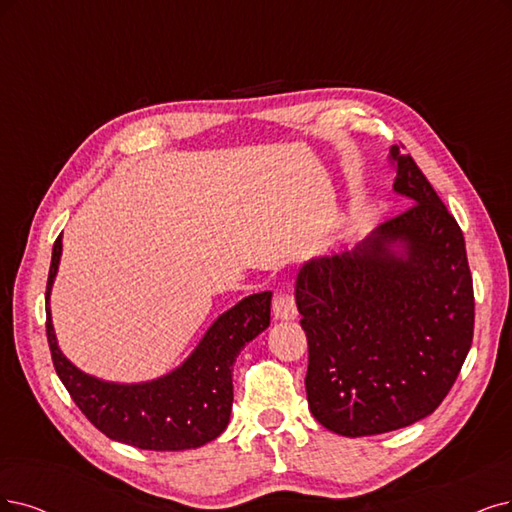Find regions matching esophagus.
Returning <instances> with one entry per match:
<instances>
[{
	"label": "esophagus",
	"instance_id": "34e87169",
	"mask_svg": "<svg viewBox=\"0 0 512 512\" xmlns=\"http://www.w3.org/2000/svg\"><path fill=\"white\" fill-rule=\"evenodd\" d=\"M272 312H274V318L278 320H291L297 316V306H295V295L291 289L287 287H280L274 295V301H272Z\"/></svg>",
	"mask_w": 512,
	"mask_h": 512
}]
</instances>
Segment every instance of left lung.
Masks as SVG:
<instances>
[{
    "mask_svg": "<svg viewBox=\"0 0 512 512\" xmlns=\"http://www.w3.org/2000/svg\"><path fill=\"white\" fill-rule=\"evenodd\" d=\"M392 158L394 189L413 202L354 251L314 259L297 276L308 405L344 437L430 415L458 380L475 331L460 225L411 156L392 147Z\"/></svg>",
    "mask_w": 512,
    "mask_h": 512,
    "instance_id": "8db88e82",
    "label": "left lung"
}]
</instances>
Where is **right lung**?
<instances>
[{"mask_svg":"<svg viewBox=\"0 0 512 512\" xmlns=\"http://www.w3.org/2000/svg\"><path fill=\"white\" fill-rule=\"evenodd\" d=\"M61 259L54 240L46 301ZM272 293L242 299L206 331L194 354L170 375L149 384H107L75 369L56 346L46 308V335L52 365L73 403L105 437L139 449L181 451L217 439L230 422L234 401L232 369L240 350L270 327Z\"/></svg>","mask_w":512,"mask_h":512,"instance_id":"add662e5","label":"right lung"}]
</instances>
